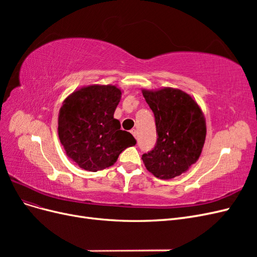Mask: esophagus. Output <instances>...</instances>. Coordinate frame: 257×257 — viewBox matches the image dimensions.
<instances>
[{
	"instance_id": "esophagus-1",
	"label": "esophagus",
	"mask_w": 257,
	"mask_h": 257,
	"mask_svg": "<svg viewBox=\"0 0 257 257\" xmlns=\"http://www.w3.org/2000/svg\"><path fill=\"white\" fill-rule=\"evenodd\" d=\"M131 133H132V135H133L135 138H137V131H136V130L133 128V130L131 131Z\"/></svg>"
}]
</instances>
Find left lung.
<instances>
[{
	"label": "left lung",
	"instance_id": "obj_1",
	"mask_svg": "<svg viewBox=\"0 0 257 257\" xmlns=\"http://www.w3.org/2000/svg\"><path fill=\"white\" fill-rule=\"evenodd\" d=\"M142 92L154 113L159 136L154 149L143 154L144 164L163 180L180 176L195 164L203 151L207 133L203 110L182 90L162 88Z\"/></svg>",
	"mask_w": 257,
	"mask_h": 257
}]
</instances>
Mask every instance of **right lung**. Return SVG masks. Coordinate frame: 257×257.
<instances>
[{
  "mask_svg": "<svg viewBox=\"0 0 257 257\" xmlns=\"http://www.w3.org/2000/svg\"><path fill=\"white\" fill-rule=\"evenodd\" d=\"M116 85L91 84L69 94L60 108L58 133L67 157L89 172L112 166L120 153L135 146L131 133L113 118L121 99Z\"/></svg>",
  "mask_w": 257,
  "mask_h": 257,
  "instance_id": "right-lung-1",
  "label": "right lung"
}]
</instances>
